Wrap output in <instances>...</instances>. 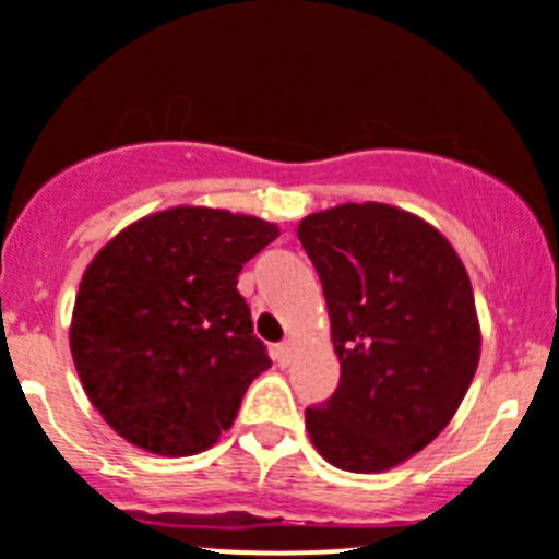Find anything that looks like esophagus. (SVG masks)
<instances>
[{"instance_id": "1", "label": "esophagus", "mask_w": 559, "mask_h": 559, "mask_svg": "<svg viewBox=\"0 0 559 559\" xmlns=\"http://www.w3.org/2000/svg\"><path fill=\"white\" fill-rule=\"evenodd\" d=\"M292 357H295V344H292V341H284V344L275 346V360H278L281 366H289Z\"/></svg>"}]
</instances>
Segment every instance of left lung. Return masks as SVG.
I'll return each mask as SVG.
<instances>
[{
	"instance_id": "obj_1",
	"label": "left lung",
	"mask_w": 559,
	"mask_h": 559,
	"mask_svg": "<svg viewBox=\"0 0 559 559\" xmlns=\"http://www.w3.org/2000/svg\"><path fill=\"white\" fill-rule=\"evenodd\" d=\"M322 281L341 362L335 393L308 406L333 467L382 473L424 451L462 404L480 357L469 275L451 242L390 204H341L297 226Z\"/></svg>"
}]
</instances>
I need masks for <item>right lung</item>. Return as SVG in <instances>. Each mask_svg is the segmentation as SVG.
<instances>
[{
    "label": "right lung",
    "mask_w": 559,
    "mask_h": 559,
    "mask_svg": "<svg viewBox=\"0 0 559 559\" xmlns=\"http://www.w3.org/2000/svg\"><path fill=\"white\" fill-rule=\"evenodd\" d=\"M275 224L175 207L119 231L86 267L70 352L92 406L158 456L207 451L235 424L248 384L270 368L237 292Z\"/></svg>",
    "instance_id": "1"
}]
</instances>
